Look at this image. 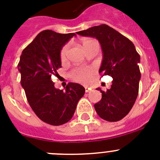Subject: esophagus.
<instances>
[{"mask_svg":"<svg viewBox=\"0 0 160 160\" xmlns=\"http://www.w3.org/2000/svg\"><path fill=\"white\" fill-rule=\"evenodd\" d=\"M85 90H86V93H89V92H90V89H89L87 87H85Z\"/></svg>","mask_w":160,"mask_h":160,"instance_id":"34e87169","label":"esophagus"}]
</instances>
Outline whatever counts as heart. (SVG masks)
I'll return each instance as SVG.
<instances>
[{
  "label": "heart",
  "mask_w": 160,
  "mask_h": 160,
  "mask_svg": "<svg viewBox=\"0 0 160 160\" xmlns=\"http://www.w3.org/2000/svg\"><path fill=\"white\" fill-rule=\"evenodd\" d=\"M94 42L95 41L94 40H85L82 42L83 47L86 49V47L88 45H90V43H92V42ZM69 48H70V46L67 44V45L63 46L62 50H61L60 59L62 62H66V59H67ZM93 73H94V70L91 69V68H76V69H74V70L71 71V73H70V77L72 78L73 80H74L75 82H78L86 83L90 81L91 77H92Z\"/></svg>",
  "instance_id": "1"
}]
</instances>
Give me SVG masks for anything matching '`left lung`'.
I'll list each match as a JSON object with an SVG mask.
<instances>
[{
	"label": "left lung",
	"instance_id": "left-lung-1",
	"mask_svg": "<svg viewBox=\"0 0 160 160\" xmlns=\"http://www.w3.org/2000/svg\"><path fill=\"white\" fill-rule=\"evenodd\" d=\"M82 36L97 38L102 50L99 73L113 78L111 88L102 91V99L94 104L98 116L108 122H117L130 112L138 94L141 78L140 56L128 38L107 25H100L77 32Z\"/></svg>",
	"mask_w": 160,
	"mask_h": 160
}]
</instances>
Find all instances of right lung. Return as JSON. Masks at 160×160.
Returning a JSON list of instances; mask_svg holds the SVG:
<instances>
[{
	"instance_id": "obj_1",
	"label": "right lung",
	"mask_w": 160,
	"mask_h": 160,
	"mask_svg": "<svg viewBox=\"0 0 160 160\" xmlns=\"http://www.w3.org/2000/svg\"><path fill=\"white\" fill-rule=\"evenodd\" d=\"M75 35L44 30L23 49L20 57L18 70L28 102L37 116L50 125L69 122L85 94L80 84L69 82L63 90L55 88L51 81V76L58 75L57 70L62 67V48Z\"/></svg>"
}]
</instances>
